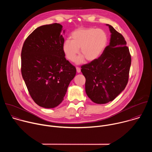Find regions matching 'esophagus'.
<instances>
[{"label":"esophagus","mask_w":152,"mask_h":152,"mask_svg":"<svg viewBox=\"0 0 152 152\" xmlns=\"http://www.w3.org/2000/svg\"><path fill=\"white\" fill-rule=\"evenodd\" d=\"M76 71H77V73H80V69L79 67H76Z\"/></svg>","instance_id":"esophagus-1"}]
</instances>
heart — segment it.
<instances>
[{
  "mask_svg": "<svg viewBox=\"0 0 152 152\" xmlns=\"http://www.w3.org/2000/svg\"><path fill=\"white\" fill-rule=\"evenodd\" d=\"M72 40L67 39L62 45L66 58L73 61L80 49V55L77 57V63H82L84 58L87 61L97 59L107 47L108 37L106 32L101 29L93 28L79 29L72 34Z\"/></svg>",
  "mask_w": 152,
  "mask_h": 152,
  "instance_id": "1",
  "label": "heart"
}]
</instances>
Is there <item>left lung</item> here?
I'll return each instance as SVG.
<instances>
[{
	"mask_svg": "<svg viewBox=\"0 0 152 152\" xmlns=\"http://www.w3.org/2000/svg\"><path fill=\"white\" fill-rule=\"evenodd\" d=\"M110 43L97 59L81 66L86 79L85 91L97 104L113 101L127 84L131 55L123 36L112 26Z\"/></svg>",
	"mask_w": 152,
	"mask_h": 152,
	"instance_id": "obj_1",
	"label": "left lung"
}]
</instances>
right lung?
<instances>
[{"instance_id": "1", "label": "right lung", "mask_w": 152, "mask_h": 152, "mask_svg": "<svg viewBox=\"0 0 152 152\" xmlns=\"http://www.w3.org/2000/svg\"><path fill=\"white\" fill-rule=\"evenodd\" d=\"M62 26L59 23L35 29L25 39L21 53V72L33 100L53 108L64 100L75 66L65 58Z\"/></svg>"}]
</instances>
